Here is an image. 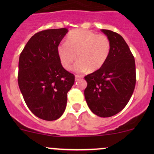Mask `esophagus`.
Wrapping results in <instances>:
<instances>
[{"instance_id": "esophagus-1", "label": "esophagus", "mask_w": 154, "mask_h": 154, "mask_svg": "<svg viewBox=\"0 0 154 154\" xmlns=\"http://www.w3.org/2000/svg\"><path fill=\"white\" fill-rule=\"evenodd\" d=\"M82 76H79V75H75V80L77 81V80H78V79H81L82 78Z\"/></svg>"}]
</instances>
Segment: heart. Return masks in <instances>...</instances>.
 Here are the masks:
<instances>
[{"label": "heart", "instance_id": "heart-1", "mask_svg": "<svg viewBox=\"0 0 154 154\" xmlns=\"http://www.w3.org/2000/svg\"><path fill=\"white\" fill-rule=\"evenodd\" d=\"M111 49L109 38L87 29H75L67 35L66 43L57 46V54L65 69H71L76 59L75 70L85 72L98 70L103 66Z\"/></svg>", "mask_w": 154, "mask_h": 154}]
</instances>
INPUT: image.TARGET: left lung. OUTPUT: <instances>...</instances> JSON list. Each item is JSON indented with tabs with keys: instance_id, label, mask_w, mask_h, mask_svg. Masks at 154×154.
<instances>
[{
	"instance_id": "left-lung-1",
	"label": "left lung",
	"mask_w": 154,
	"mask_h": 154,
	"mask_svg": "<svg viewBox=\"0 0 154 154\" xmlns=\"http://www.w3.org/2000/svg\"><path fill=\"white\" fill-rule=\"evenodd\" d=\"M111 43L108 59L98 70L85 77L84 92L88 107L100 117L121 111L131 98L136 82L135 63L130 48L121 35L101 29Z\"/></svg>"
}]
</instances>
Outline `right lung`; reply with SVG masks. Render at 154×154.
<instances>
[{"label":"right lung","mask_w":154,"mask_h":154,"mask_svg":"<svg viewBox=\"0 0 154 154\" xmlns=\"http://www.w3.org/2000/svg\"><path fill=\"white\" fill-rule=\"evenodd\" d=\"M67 32L66 28L39 32L19 56L18 83L24 101L35 116L46 121L62 115L67 93L75 82V76L63 69L57 54Z\"/></svg>","instance_id":"add662e5"}]
</instances>
